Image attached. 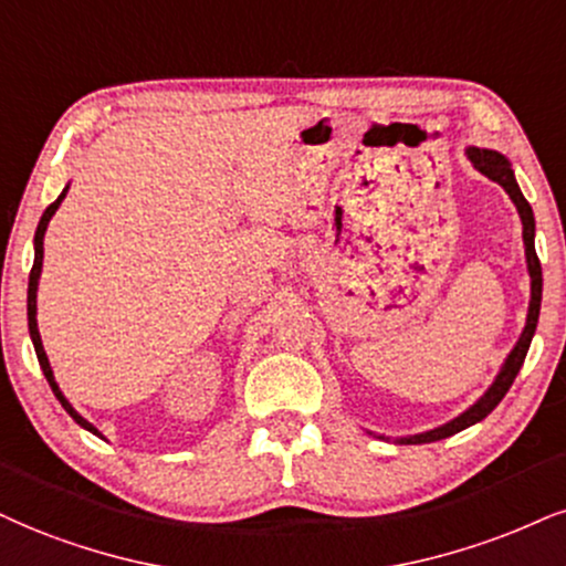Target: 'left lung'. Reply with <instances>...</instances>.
Returning a JSON list of instances; mask_svg holds the SVG:
<instances>
[{
    "instance_id": "obj_1",
    "label": "left lung",
    "mask_w": 566,
    "mask_h": 566,
    "mask_svg": "<svg viewBox=\"0 0 566 566\" xmlns=\"http://www.w3.org/2000/svg\"><path fill=\"white\" fill-rule=\"evenodd\" d=\"M467 155H470L472 165L478 167L483 176H488L491 180H496L499 186H504V191L512 197L514 207H517L520 218H522V239H525V254H527V270H530V310H527V325L525 331H522V336L517 340V346L512 348V354H509L504 367H501L499 378L493 380V386L485 390V396L480 399L478 403H472L470 409L462 411V415L457 417V420L441 424V428L436 430H428V432H420V436H411V438H401L399 443H432V441H441V438H449L453 432L470 428V424H475L480 420H485L488 415H491L493 409L499 407V401L504 399L506 390L512 388L514 378H517L522 361L527 357V348H530V340H533V333L535 327H538V315H541V296H543V270H541V260L538 254H535V218H533V207L527 205V199L522 197L517 180H514V172H512V165H509V159L504 155H499V151H491V149H467Z\"/></svg>"
}]
</instances>
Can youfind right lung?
<instances>
[{
  "mask_svg": "<svg viewBox=\"0 0 566 566\" xmlns=\"http://www.w3.org/2000/svg\"><path fill=\"white\" fill-rule=\"evenodd\" d=\"M65 193H67V188L65 191L60 193L57 199L52 201V205L46 207V212L41 214V222H39V228H36V260H33V268H31V277H28V331H31V338H33V348H36V357H39V365H41V369H44V378L49 380V386H52V390H54V396H57L60 399V403L62 407H65V411L70 417H73L75 422L81 424V428H86V430H91L94 432V436H99V432H96V428L91 422H86L83 420V417L78 415V411H75L73 407H70L67 403V399L65 396H62V390H60V386L57 382H54V375H52V367H49V359H46V352H44V346H41V336H39V325H36V289H39V275H41V262H44V233H46V226H49V220H52V214L57 212V207H60V201L65 199Z\"/></svg>",
  "mask_w": 566,
  "mask_h": 566,
  "instance_id": "obj_1",
  "label": "right lung"
}]
</instances>
